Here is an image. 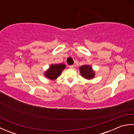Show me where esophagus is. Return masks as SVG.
Wrapping results in <instances>:
<instances>
[{"label": "esophagus", "mask_w": 134, "mask_h": 134, "mask_svg": "<svg viewBox=\"0 0 134 134\" xmlns=\"http://www.w3.org/2000/svg\"><path fill=\"white\" fill-rule=\"evenodd\" d=\"M70 69H73V68H74V65H70Z\"/></svg>", "instance_id": "esophagus-1"}]
</instances>
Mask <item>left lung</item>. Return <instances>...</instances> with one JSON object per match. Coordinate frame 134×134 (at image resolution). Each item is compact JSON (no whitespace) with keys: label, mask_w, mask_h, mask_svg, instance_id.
Instances as JSON below:
<instances>
[{"label":"left lung","mask_w":134,"mask_h":134,"mask_svg":"<svg viewBox=\"0 0 134 134\" xmlns=\"http://www.w3.org/2000/svg\"><path fill=\"white\" fill-rule=\"evenodd\" d=\"M81 75L86 79H92L94 76V72L93 71L90 66L83 65L79 68Z\"/></svg>","instance_id":"1"}]
</instances>
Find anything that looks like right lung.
<instances>
[{
  "mask_svg": "<svg viewBox=\"0 0 134 134\" xmlns=\"http://www.w3.org/2000/svg\"><path fill=\"white\" fill-rule=\"evenodd\" d=\"M65 68L64 64H52L49 67V69L45 73V76L50 79H55L60 75L62 71Z\"/></svg>",
  "mask_w": 134,
  "mask_h": 134,
  "instance_id": "obj_1",
  "label": "right lung"
}]
</instances>
